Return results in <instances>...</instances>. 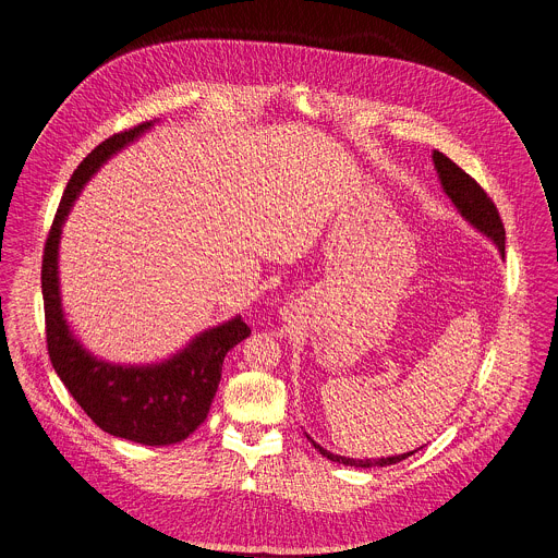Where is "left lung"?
Listing matches in <instances>:
<instances>
[{
    "label": "left lung",
    "instance_id": "obj_1",
    "mask_svg": "<svg viewBox=\"0 0 558 558\" xmlns=\"http://www.w3.org/2000/svg\"><path fill=\"white\" fill-rule=\"evenodd\" d=\"M434 169L438 173L442 192L451 198L453 207L458 209V214L480 233H484L493 244H495L500 256L505 258V229L500 222V216L496 211V205L493 198L484 192V187L480 186L469 173H464L456 162H451L445 154L436 151L433 154ZM308 436V434H306ZM310 442L314 445L316 451H320L327 460L344 464V466H360V469H371V466H389V464H398L402 460H407L409 456H413L415 451H407L400 456H389V458H372V460H355V458H347V456H338L331 453L327 449H323L318 442H314L308 436ZM422 449V447H420Z\"/></svg>",
    "mask_w": 558,
    "mask_h": 558
}]
</instances>
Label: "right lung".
<instances>
[{
	"label": "right lung",
	"instance_id": "right-lung-1",
	"mask_svg": "<svg viewBox=\"0 0 558 558\" xmlns=\"http://www.w3.org/2000/svg\"><path fill=\"white\" fill-rule=\"evenodd\" d=\"M154 122L134 125L102 141L72 173L49 231L43 256V300L51 364L65 389L105 433L143 445H173L194 433L216 396L225 355L250 336L242 316H233L194 336L160 364L122 366L94 357L70 331L60 298L62 227L92 175L120 149L134 143Z\"/></svg>",
	"mask_w": 558,
	"mask_h": 558
}]
</instances>
